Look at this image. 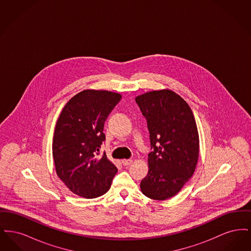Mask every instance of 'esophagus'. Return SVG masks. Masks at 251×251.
Listing matches in <instances>:
<instances>
[{"instance_id": "34e87169", "label": "esophagus", "mask_w": 251, "mask_h": 251, "mask_svg": "<svg viewBox=\"0 0 251 251\" xmlns=\"http://www.w3.org/2000/svg\"><path fill=\"white\" fill-rule=\"evenodd\" d=\"M121 162H122L123 166H130L132 163V160L131 159H123Z\"/></svg>"}]
</instances>
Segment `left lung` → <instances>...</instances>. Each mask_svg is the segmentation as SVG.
<instances>
[{
  "label": "left lung",
  "mask_w": 251,
  "mask_h": 251,
  "mask_svg": "<svg viewBox=\"0 0 251 251\" xmlns=\"http://www.w3.org/2000/svg\"><path fill=\"white\" fill-rule=\"evenodd\" d=\"M135 101L148 122L153 148L140 188L146 197L165 201L176 196L196 170L200 154L197 123L187 102L170 89L144 93Z\"/></svg>",
  "instance_id": "obj_1"
}]
</instances>
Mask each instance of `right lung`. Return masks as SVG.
Segmentation results:
<instances>
[{
  "instance_id": "add662e5",
  "label": "right lung",
  "mask_w": 251,
  "mask_h": 251,
  "mask_svg": "<svg viewBox=\"0 0 251 251\" xmlns=\"http://www.w3.org/2000/svg\"><path fill=\"white\" fill-rule=\"evenodd\" d=\"M121 100L120 93L86 89L63 108L52 139L55 171L71 191L95 199L109 190L118 168L100 148L105 139L104 122Z\"/></svg>"
}]
</instances>
